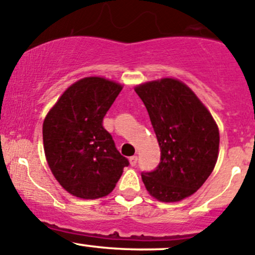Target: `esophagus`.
Wrapping results in <instances>:
<instances>
[{
  "mask_svg": "<svg viewBox=\"0 0 255 255\" xmlns=\"http://www.w3.org/2000/svg\"><path fill=\"white\" fill-rule=\"evenodd\" d=\"M137 161H138V156L133 155V156H130V158H129V163H130V165H132V166L137 165Z\"/></svg>",
  "mask_w": 255,
  "mask_h": 255,
  "instance_id": "1",
  "label": "esophagus"
}]
</instances>
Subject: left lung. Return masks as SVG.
I'll list each match as a JSON object with an SVG mask.
<instances>
[{
	"instance_id": "left-lung-1",
	"label": "left lung",
	"mask_w": 255,
	"mask_h": 255,
	"mask_svg": "<svg viewBox=\"0 0 255 255\" xmlns=\"http://www.w3.org/2000/svg\"><path fill=\"white\" fill-rule=\"evenodd\" d=\"M160 146L155 170L142 173L149 194L163 202L191 196L211 175L218 158L215 120L190 87L165 78L138 85Z\"/></svg>"
}]
</instances>
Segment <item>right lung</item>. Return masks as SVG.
<instances>
[{
	"label": "right lung",
	"instance_id": "add662e5",
	"mask_svg": "<svg viewBox=\"0 0 255 255\" xmlns=\"http://www.w3.org/2000/svg\"><path fill=\"white\" fill-rule=\"evenodd\" d=\"M122 85L85 78L66 89L43 123L48 165L74 196L94 200L109 195L129 165L102 126Z\"/></svg>",
	"mask_w": 255,
	"mask_h": 255
}]
</instances>
